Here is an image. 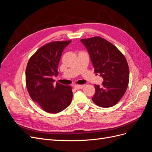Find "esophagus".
Instances as JSON below:
<instances>
[{
	"label": "esophagus",
	"mask_w": 152,
	"mask_h": 152,
	"mask_svg": "<svg viewBox=\"0 0 152 152\" xmlns=\"http://www.w3.org/2000/svg\"><path fill=\"white\" fill-rule=\"evenodd\" d=\"M83 85H76L74 86V88L76 89V90H80V89H82L83 88Z\"/></svg>",
	"instance_id": "esophagus-1"
}]
</instances>
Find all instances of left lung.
<instances>
[{
    "mask_svg": "<svg viewBox=\"0 0 152 152\" xmlns=\"http://www.w3.org/2000/svg\"><path fill=\"white\" fill-rule=\"evenodd\" d=\"M89 53L95 73L103 78L102 86L95 85L92 100L107 108L115 105L123 96L128 85L129 71L123 54L111 43L99 37L81 39Z\"/></svg>",
    "mask_w": 152,
    "mask_h": 152,
    "instance_id": "left-lung-1",
    "label": "left lung"
}]
</instances>
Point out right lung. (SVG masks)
Segmentation results:
<instances>
[{
  "mask_svg": "<svg viewBox=\"0 0 152 152\" xmlns=\"http://www.w3.org/2000/svg\"><path fill=\"white\" fill-rule=\"evenodd\" d=\"M71 41L54 42L43 45L29 60L26 69V84L31 99L48 113L66 109L72 101L70 86L56 83L57 67L64 49Z\"/></svg>",
  "mask_w": 152,
  "mask_h": 152,
  "instance_id": "1",
  "label": "right lung"
}]
</instances>
